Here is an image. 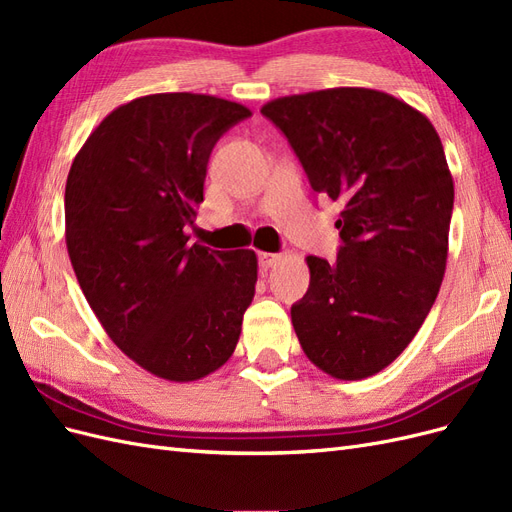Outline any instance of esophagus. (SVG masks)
<instances>
[{"label": "esophagus", "mask_w": 512, "mask_h": 512, "mask_svg": "<svg viewBox=\"0 0 512 512\" xmlns=\"http://www.w3.org/2000/svg\"><path fill=\"white\" fill-rule=\"evenodd\" d=\"M258 260H260V267L262 269H269V267H275L277 262L282 260L280 254H269V252H260L258 254Z\"/></svg>", "instance_id": "esophagus-1"}]
</instances>
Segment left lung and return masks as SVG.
<instances>
[{"label": "left lung", "instance_id": "left-lung-1", "mask_svg": "<svg viewBox=\"0 0 512 512\" xmlns=\"http://www.w3.org/2000/svg\"><path fill=\"white\" fill-rule=\"evenodd\" d=\"M312 190L344 207L335 262L307 256L290 309L307 359L337 380L389 367L421 329L448 258L455 188L431 121L391 94L333 87L267 102Z\"/></svg>", "mask_w": 512, "mask_h": 512}]
</instances>
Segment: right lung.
Here are the masks:
<instances>
[{"instance_id":"add662e5","label":"right lung","mask_w":512,"mask_h":512,"mask_svg":"<svg viewBox=\"0 0 512 512\" xmlns=\"http://www.w3.org/2000/svg\"><path fill=\"white\" fill-rule=\"evenodd\" d=\"M252 111L207 94H151L108 113L66 181L76 280L113 344L149 374L194 382L237 348L254 250L190 243L218 138Z\"/></svg>"}]
</instances>
